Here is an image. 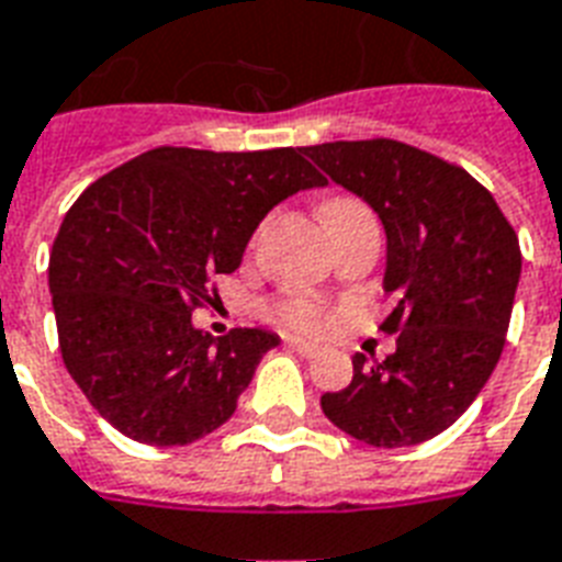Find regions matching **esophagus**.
Segmentation results:
<instances>
[{"mask_svg": "<svg viewBox=\"0 0 562 562\" xmlns=\"http://www.w3.org/2000/svg\"><path fill=\"white\" fill-rule=\"evenodd\" d=\"M285 345H289L294 353H300V357H306V359L318 357V353H321L318 345H312V341H303V338H285Z\"/></svg>", "mask_w": 562, "mask_h": 562, "instance_id": "1", "label": "esophagus"}]
</instances>
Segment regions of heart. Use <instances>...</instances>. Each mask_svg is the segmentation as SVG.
Masks as SVG:
<instances>
[{
    "label": "heart",
    "mask_w": 562,
    "mask_h": 562,
    "mask_svg": "<svg viewBox=\"0 0 562 562\" xmlns=\"http://www.w3.org/2000/svg\"><path fill=\"white\" fill-rule=\"evenodd\" d=\"M366 209V205L353 200V196H329L321 205V217L333 221L338 214H350ZM268 315H271L280 327L297 329V333H318L329 324V306L324 300L310 297V294H282V297L268 303Z\"/></svg>",
    "instance_id": "obj_1"
}]
</instances>
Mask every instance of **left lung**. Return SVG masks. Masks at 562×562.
<instances>
[{
    "label": "left lung",
    "instance_id": "obj_1",
    "mask_svg": "<svg viewBox=\"0 0 562 562\" xmlns=\"http://www.w3.org/2000/svg\"><path fill=\"white\" fill-rule=\"evenodd\" d=\"M333 182L366 200L385 226L380 324L397 336L383 362L353 357V380L321 397L338 430L374 448H406L448 430L481 395L507 341L519 285V235L495 196L453 161L404 140L303 147Z\"/></svg>",
    "mask_w": 562,
    "mask_h": 562
}]
</instances>
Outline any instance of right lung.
<instances>
[{"label": "right lung", "mask_w": 562, "mask_h": 562, "mask_svg": "<svg viewBox=\"0 0 562 562\" xmlns=\"http://www.w3.org/2000/svg\"><path fill=\"white\" fill-rule=\"evenodd\" d=\"M303 147H156L114 167L64 214L49 252L58 348L97 413L144 445H191L235 413L268 329L212 338L191 312L233 273L273 205L327 179Z\"/></svg>", "instance_id": "right-lung-1"}]
</instances>
